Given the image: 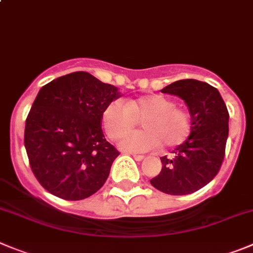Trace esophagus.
Wrapping results in <instances>:
<instances>
[{
  "mask_svg": "<svg viewBox=\"0 0 253 253\" xmlns=\"http://www.w3.org/2000/svg\"><path fill=\"white\" fill-rule=\"evenodd\" d=\"M133 159L136 161H143L145 160V156H141V155H133Z\"/></svg>",
  "mask_w": 253,
  "mask_h": 253,
  "instance_id": "obj_1",
  "label": "esophagus"
}]
</instances>
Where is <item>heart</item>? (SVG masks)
<instances>
[{
  "label": "heart",
  "mask_w": 253,
  "mask_h": 253,
  "mask_svg": "<svg viewBox=\"0 0 253 253\" xmlns=\"http://www.w3.org/2000/svg\"><path fill=\"white\" fill-rule=\"evenodd\" d=\"M142 120V131L134 132L120 142L127 152H146L160 146L173 148L182 145L192 131L187 110L174 106L164 94L151 93L126 101H113L105 108L102 124L108 137L120 140Z\"/></svg>",
  "instance_id": "heart-1"
}]
</instances>
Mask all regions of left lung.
<instances>
[{
	"mask_svg": "<svg viewBox=\"0 0 253 253\" xmlns=\"http://www.w3.org/2000/svg\"><path fill=\"white\" fill-rule=\"evenodd\" d=\"M182 98L192 120V131L171 159L161 157L162 169L151 185L167 195L193 193L213 180L225 157L228 111L218 89L197 80H180L161 89Z\"/></svg>",
	"mask_w": 253,
	"mask_h": 253,
	"instance_id": "8db88e82",
	"label": "left lung"
}]
</instances>
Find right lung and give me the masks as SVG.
<instances>
[{
  "mask_svg": "<svg viewBox=\"0 0 253 253\" xmlns=\"http://www.w3.org/2000/svg\"><path fill=\"white\" fill-rule=\"evenodd\" d=\"M121 96L117 87L84 71L40 89L26 120L25 147L44 190L79 201L102 187L120 155L103 136L102 115Z\"/></svg>",
  "mask_w": 253,
  "mask_h": 253,
  "instance_id": "right-lung-1",
  "label": "right lung"
}]
</instances>
